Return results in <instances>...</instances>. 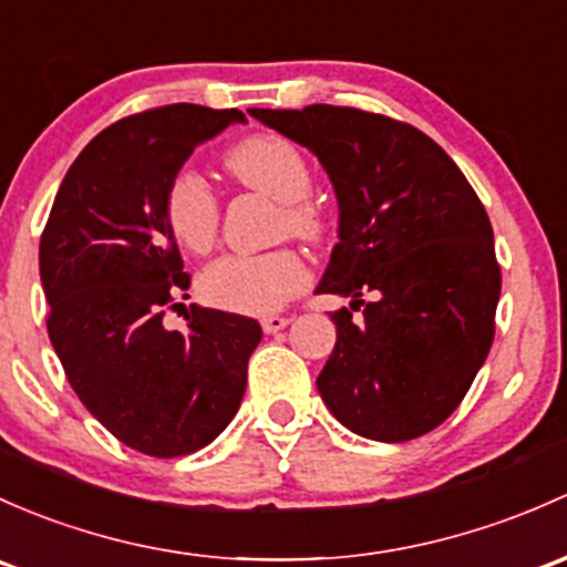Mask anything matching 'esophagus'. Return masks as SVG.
I'll return each instance as SVG.
<instances>
[{"label": "esophagus", "mask_w": 567, "mask_h": 567, "mask_svg": "<svg viewBox=\"0 0 567 567\" xmlns=\"http://www.w3.org/2000/svg\"><path fill=\"white\" fill-rule=\"evenodd\" d=\"M288 323H290L288 315H266V318H260V326H264L266 333L282 331Z\"/></svg>", "instance_id": "obj_1"}]
</instances>
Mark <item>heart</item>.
<instances>
[{
	"mask_svg": "<svg viewBox=\"0 0 567 567\" xmlns=\"http://www.w3.org/2000/svg\"><path fill=\"white\" fill-rule=\"evenodd\" d=\"M223 165L241 187L258 189L282 204V228L303 241L323 238V214L307 198L312 171L293 141L271 133L249 135L225 152ZM163 214L171 236L189 252L204 255L217 241L219 204L204 176L195 171H178L171 178ZM303 285L307 266L290 247L264 255H228L200 274V293L208 303L244 315L274 312L293 299Z\"/></svg>",
	"mask_w": 567,
	"mask_h": 567,
	"instance_id": "heart-1",
	"label": "heart"
}]
</instances>
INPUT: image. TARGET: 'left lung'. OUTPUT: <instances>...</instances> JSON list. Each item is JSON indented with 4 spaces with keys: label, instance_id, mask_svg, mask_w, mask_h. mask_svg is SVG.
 I'll return each instance as SVG.
<instances>
[{
    "label": "left lung",
    "instance_id": "left-lung-1",
    "mask_svg": "<svg viewBox=\"0 0 567 567\" xmlns=\"http://www.w3.org/2000/svg\"><path fill=\"white\" fill-rule=\"evenodd\" d=\"M323 163L339 244L318 293L353 296L318 391L361 437L404 443L443 424L494 339L499 264L492 223L462 171L408 122L344 105L249 109ZM372 292L374 302L360 296Z\"/></svg>",
    "mask_w": 567,
    "mask_h": 567
}]
</instances>
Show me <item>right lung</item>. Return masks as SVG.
Segmentation results:
<instances>
[{
	"label": "right lung",
	"mask_w": 567,
	"mask_h": 567,
	"mask_svg": "<svg viewBox=\"0 0 567 567\" xmlns=\"http://www.w3.org/2000/svg\"><path fill=\"white\" fill-rule=\"evenodd\" d=\"M230 122L244 113L189 103L118 118L70 165L40 236L45 326L64 374L83 408L146 456L193 454L230 424L264 337L258 320L195 303L187 331L163 323L189 288L165 189Z\"/></svg>",
	"instance_id": "obj_1"
}]
</instances>
